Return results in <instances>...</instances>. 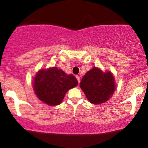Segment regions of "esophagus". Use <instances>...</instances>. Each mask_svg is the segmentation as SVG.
<instances>
[{"label": "esophagus", "instance_id": "1", "mask_svg": "<svg viewBox=\"0 0 148 148\" xmlns=\"http://www.w3.org/2000/svg\"><path fill=\"white\" fill-rule=\"evenodd\" d=\"M76 79H77L78 82H79V84L80 81H81V80H80V77H79V76H76Z\"/></svg>", "mask_w": 148, "mask_h": 148}]
</instances>
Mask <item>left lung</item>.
<instances>
[{
  "label": "left lung",
  "mask_w": 148,
  "mask_h": 148,
  "mask_svg": "<svg viewBox=\"0 0 148 148\" xmlns=\"http://www.w3.org/2000/svg\"><path fill=\"white\" fill-rule=\"evenodd\" d=\"M80 87L91 103L99 104L106 102L113 94L115 88L114 77L110 72L103 73L93 67L82 78Z\"/></svg>",
  "instance_id": "obj_1"
}]
</instances>
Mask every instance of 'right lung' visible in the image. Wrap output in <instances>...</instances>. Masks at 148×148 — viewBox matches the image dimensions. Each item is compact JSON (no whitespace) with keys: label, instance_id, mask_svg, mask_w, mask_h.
I'll use <instances>...</instances> for the list:
<instances>
[{"label":"right lung","instance_id":"obj_1","mask_svg":"<svg viewBox=\"0 0 148 148\" xmlns=\"http://www.w3.org/2000/svg\"><path fill=\"white\" fill-rule=\"evenodd\" d=\"M77 85L78 81L74 76L67 75L57 67L39 71L33 83L37 97L50 106L60 104L68 90Z\"/></svg>","mask_w":148,"mask_h":148}]
</instances>
